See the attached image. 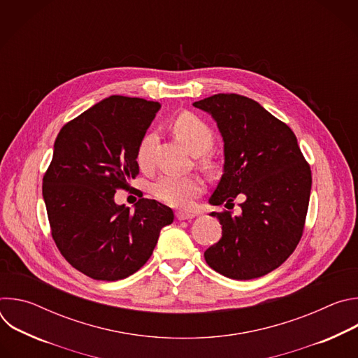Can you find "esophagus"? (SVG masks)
<instances>
[{
	"instance_id": "1",
	"label": "esophagus",
	"mask_w": 358,
	"mask_h": 358,
	"mask_svg": "<svg viewBox=\"0 0 358 358\" xmlns=\"http://www.w3.org/2000/svg\"><path fill=\"white\" fill-rule=\"evenodd\" d=\"M176 217H177V220H178V221H187V220H192V218L195 217V214H192V213L178 211V213L176 214Z\"/></svg>"
}]
</instances>
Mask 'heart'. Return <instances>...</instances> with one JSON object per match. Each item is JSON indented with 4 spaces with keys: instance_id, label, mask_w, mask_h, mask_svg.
Returning <instances> with one entry per match:
<instances>
[{
    "instance_id": "heart-1",
    "label": "heart",
    "mask_w": 358,
    "mask_h": 358,
    "mask_svg": "<svg viewBox=\"0 0 358 358\" xmlns=\"http://www.w3.org/2000/svg\"><path fill=\"white\" fill-rule=\"evenodd\" d=\"M176 136L185 144L194 156H201L208 151L213 144V133L210 127L191 113H182L173 122ZM156 143V133H145L136 152V160L141 169H147L151 162V150ZM202 181L196 177L163 176L152 184L155 196L173 207H188L201 194Z\"/></svg>"
}]
</instances>
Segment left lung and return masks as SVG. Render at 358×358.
<instances>
[{"instance_id": "1", "label": "left lung", "mask_w": 358, "mask_h": 358, "mask_svg": "<svg viewBox=\"0 0 358 358\" xmlns=\"http://www.w3.org/2000/svg\"><path fill=\"white\" fill-rule=\"evenodd\" d=\"M192 106L215 120L224 141L222 177L208 202L227 207L238 194L245 195L241 215L210 214L222 225V238L203 258L227 278H261L279 268L301 238L310 167L290 127L258 101L220 93Z\"/></svg>"}]
</instances>
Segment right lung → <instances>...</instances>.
<instances>
[{
  "instance_id": "obj_1",
  "label": "right lung",
  "mask_w": 358,
  "mask_h": 358,
  "mask_svg": "<svg viewBox=\"0 0 358 358\" xmlns=\"http://www.w3.org/2000/svg\"><path fill=\"white\" fill-rule=\"evenodd\" d=\"M162 105L110 96L66 123L54 144L42 195L52 238L64 258L96 280L115 282L151 257L171 208L141 198L117 206L115 192L138 174L137 145Z\"/></svg>"
}]
</instances>
